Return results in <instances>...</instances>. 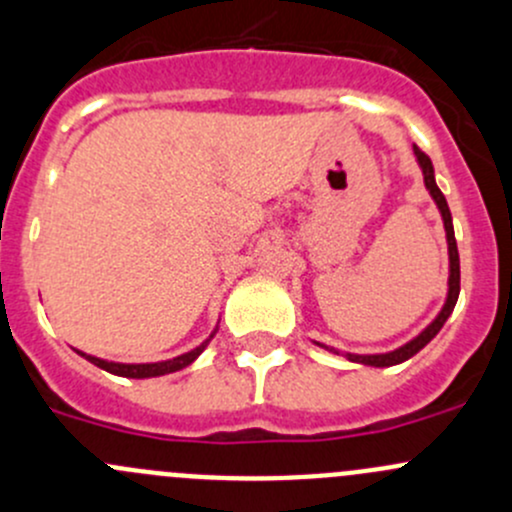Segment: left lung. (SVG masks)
I'll return each instance as SVG.
<instances>
[{
  "label": "left lung",
  "mask_w": 512,
  "mask_h": 512,
  "mask_svg": "<svg viewBox=\"0 0 512 512\" xmlns=\"http://www.w3.org/2000/svg\"><path fill=\"white\" fill-rule=\"evenodd\" d=\"M414 153H416V158H418V165H421V170H423V183H426V188H428V193H431V198L436 200L438 210H441L443 227H446L448 260H451V275H448V299H446V304H443L441 314H438V317L433 319V322L428 324V327L423 329V332L418 334L416 339H411L409 344H404V347L394 349V352H389V354H366V356L347 354L349 361H359V364H366V366H394V364H401V361L411 359V356L421 352V349L426 347V344L431 342V339L436 337L438 332H441V327H443V324H446V319L451 317L453 307H456L458 292H461V260H458V247H456V235H453L451 210H448L446 198H443V193H441V190H438V185H436V178H433L431 158H428L426 153H423L418 146H414ZM332 352H334V349H332Z\"/></svg>",
  "instance_id": "8db88e82"
}]
</instances>
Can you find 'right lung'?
<instances>
[{"label": "right lung", "mask_w": 512, "mask_h": 512, "mask_svg": "<svg viewBox=\"0 0 512 512\" xmlns=\"http://www.w3.org/2000/svg\"><path fill=\"white\" fill-rule=\"evenodd\" d=\"M210 337H213V334H210ZM208 342H210V339H208ZM208 342H203L200 347H195L193 352L180 354V356H175V359H168V361H158V364H116V361L98 359V356H89L84 352H79V354L86 356V359H89L91 364H96L98 369L108 371V374L128 376V379H151V376L173 374V371H180V369H185L188 364H193V361L200 356V352L208 347Z\"/></svg>", "instance_id": "right-lung-1"}]
</instances>
